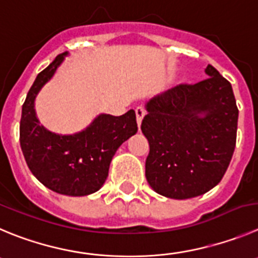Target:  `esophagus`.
Returning a JSON list of instances; mask_svg holds the SVG:
<instances>
[{"label": "esophagus", "instance_id": "34e87169", "mask_svg": "<svg viewBox=\"0 0 258 258\" xmlns=\"http://www.w3.org/2000/svg\"><path fill=\"white\" fill-rule=\"evenodd\" d=\"M135 112H136L137 124H139V128H140L141 122H143V118H144V115H145V109H144V108H141V107H137Z\"/></svg>", "mask_w": 258, "mask_h": 258}]
</instances>
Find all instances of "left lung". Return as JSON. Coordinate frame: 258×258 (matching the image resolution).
<instances>
[{"instance_id":"1","label":"left lung","mask_w":258,"mask_h":258,"mask_svg":"<svg viewBox=\"0 0 258 258\" xmlns=\"http://www.w3.org/2000/svg\"><path fill=\"white\" fill-rule=\"evenodd\" d=\"M209 78L178 85L146 103L145 175L156 194L186 200L206 194L227 172L237 140L232 85L208 64Z\"/></svg>"}]
</instances>
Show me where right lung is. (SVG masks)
<instances>
[{"label":"right lung","instance_id":"1","mask_svg":"<svg viewBox=\"0 0 258 258\" xmlns=\"http://www.w3.org/2000/svg\"><path fill=\"white\" fill-rule=\"evenodd\" d=\"M67 54H58L31 85L21 110L20 146L30 172L47 188L66 196H86L104 184L117 149L137 132L136 114L134 109L119 117L99 114L74 135L43 127L35 113V98Z\"/></svg>","mask_w":258,"mask_h":258}]
</instances>
